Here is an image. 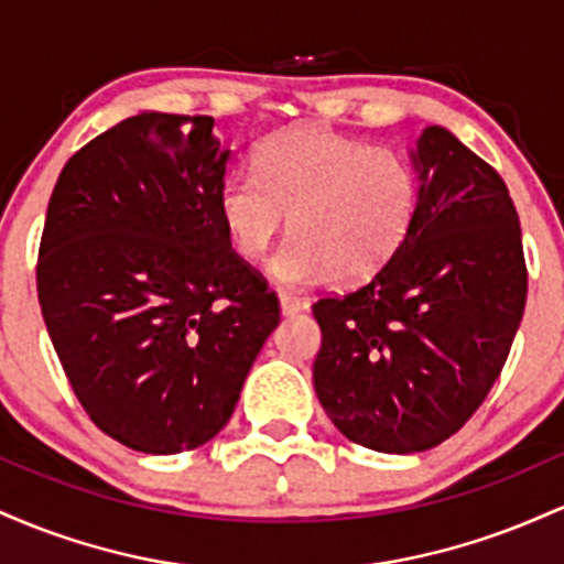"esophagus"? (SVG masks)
Returning a JSON list of instances; mask_svg holds the SVG:
<instances>
[{"label": "esophagus", "instance_id": "obj_1", "mask_svg": "<svg viewBox=\"0 0 564 564\" xmlns=\"http://www.w3.org/2000/svg\"><path fill=\"white\" fill-rule=\"evenodd\" d=\"M278 300H281L283 315H296V313H304V310H307V302L300 300V296H294V294H286V291H281V294H278Z\"/></svg>", "mask_w": 564, "mask_h": 564}]
</instances>
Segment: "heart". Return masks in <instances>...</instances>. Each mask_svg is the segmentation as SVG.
Masks as SVG:
<instances>
[{
    "label": "heart",
    "mask_w": 564,
    "mask_h": 564,
    "mask_svg": "<svg viewBox=\"0 0 564 564\" xmlns=\"http://www.w3.org/2000/svg\"><path fill=\"white\" fill-rule=\"evenodd\" d=\"M419 209V172L403 153L318 124L278 129L254 151V172L219 187V217L241 260L257 264L286 228L270 273L310 289L366 281L398 254Z\"/></svg>",
    "instance_id": "1"
}]
</instances>
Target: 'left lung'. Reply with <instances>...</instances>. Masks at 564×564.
Masks as SVG:
<instances>
[{"instance_id":"obj_1","label":"left lung","mask_w":564,"mask_h":564,"mask_svg":"<svg viewBox=\"0 0 564 564\" xmlns=\"http://www.w3.org/2000/svg\"><path fill=\"white\" fill-rule=\"evenodd\" d=\"M419 209L371 281L313 304V384L352 443L416 453L456 435L509 358L528 296L522 230L507 183L448 129L411 153Z\"/></svg>"}]
</instances>
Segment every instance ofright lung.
<instances>
[{
	"label": "right lung",
	"mask_w": 564,
	"mask_h": 564,
	"mask_svg": "<svg viewBox=\"0 0 564 564\" xmlns=\"http://www.w3.org/2000/svg\"><path fill=\"white\" fill-rule=\"evenodd\" d=\"M212 116L140 113L63 166L36 291L97 430L140 453L191 451L230 422L281 321L275 291L219 217L230 151Z\"/></svg>",
	"instance_id": "1"
}]
</instances>
